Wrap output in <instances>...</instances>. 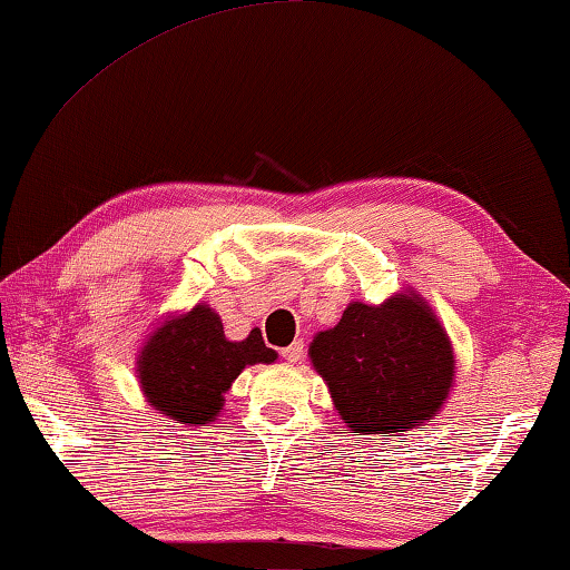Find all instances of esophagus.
Masks as SVG:
<instances>
[{"label":"esophagus","instance_id":"esophagus-1","mask_svg":"<svg viewBox=\"0 0 570 570\" xmlns=\"http://www.w3.org/2000/svg\"><path fill=\"white\" fill-rule=\"evenodd\" d=\"M282 356H284L286 362H302V356H304V342L288 344L286 350H282Z\"/></svg>","mask_w":570,"mask_h":570}]
</instances>
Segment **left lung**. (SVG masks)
Returning a JSON list of instances; mask_svg holds the SVG:
<instances>
[{
	"instance_id": "1",
	"label": "left lung",
	"mask_w": 570,
	"mask_h": 570,
	"mask_svg": "<svg viewBox=\"0 0 570 570\" xmlns=\"http://www.w3.org/2000/svg\"><path fill=\"white\" fill-rule=\"evenodd\" d=\"M308 356L346 428L382 440L435 417L455 377L448 334L414 294L350 304L334 330L314 336Z\"/></svg>"
}]
</instances>
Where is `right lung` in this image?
Here are the masks:
<instances>
[{
  "mask_svg": "<svg viewBox=\"0 0 570 570\" xmlns=\"http://www.w3.org/2000/svg\"><path fill=\"white\" fill-rule=\"evenodd\" d=\"M276 352L258 330L244 342H228L214 308L198 304L153 332L142 346L138 374L153 407L170 420L206 424L224 407L228 392L246 364H268Z\"/></svg>",
  "mask_w": 570,
  "mask_h": 570,
  "instance_id": "add662e5",
  "label": "right lung"
}]
</instances>
